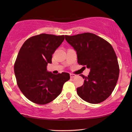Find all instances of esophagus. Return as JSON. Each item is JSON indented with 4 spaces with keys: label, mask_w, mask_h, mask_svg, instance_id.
Returning a JSON list of instances; mask_svg holds the SVG:
<instances>
[{
    "label": "esophagus",
    "mask_w": 132,
    "mask_h": 132,
    "mask_svg": "<svg viewBox=\"0 0 132 132\" xmlns=\"http://www.w3.org/2000/svg\"><path fill=\"white\" fill-rule=\"evenodd\" d=\"M70 78H74L76 77V75L73 74H70Z\"/></svg>",
    "instance_id": "esophagus-1"
}]
</instances>
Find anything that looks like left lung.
I'll list each match as a JSON object with an SVG mask.
<instances>
[{
  "instance_id": "left-lung-1",
  "label": "left lung",
  "mask_w": 132,
  "mask_h": 132,
  "mask_svg": "<svg viewBox=\"0 0 132 132\" xmlns=\"http://www.w3.org/2000/svg\"><path fill=\"white\" fill-rule=\"evenodd\" d=\"M65 39L76 50L78 64L90 69L87 77L80 75L85 80L77 88L78 95L91 104L104 101L112 93L119 76V65L113 47L91 33L66 35Z\"/></svg>"
}]
</instances>
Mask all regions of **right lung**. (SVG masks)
Segmentation results:
<instances>
[{
	"mask_svg": "<svg viewBox=\"0 0 132 132\" xmlns=\"http://www.w3.org/2000/svg\"><path fill=\"white\" fill-rule=\"evenodd\" d=\"M64 36L42 34L24 42L14 64L16 82L28 99L44 105L60 95L64 83L70 79L68 72L53 74L47 71L52 54L63 41Z\"/></svg>",
	"mask_w": 132,
	"mask_h": 132,
	"instance_id": "1",
	"label": "right lung"
}]
</instances>
